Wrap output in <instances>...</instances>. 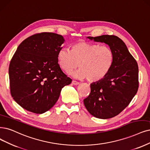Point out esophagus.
<instances>
[{
	"mask_svg": "<svg viewBox=\"0 0 150 150\" xmlns=\"http://www.w3.org/2000/svg\"><path fill=\"white\" fill-rule=\"evenodd\" d=\"M71 83L73 84V85H78L80 84V83L78 82V81H75V80H72Z\"/></svg>",
	"mask_w": 150,
	"mask_h": 150,
	"instance_id": "obj_1",
	"label": "esophagus"
}]
</instances>
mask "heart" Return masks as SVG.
I'll list each match as a JSON object with an SVG mask.
<instances>
[{
	"mask_svg": "<svg viewBox=\"0 0 150 150\" xmlns=\"http://www.w3.org/2000/svg\"><path fill=\"white\" fill-rule=\"evenodd\" d=\"M57 60L65 73L70 74L79 66L80 69L73 73V76L95 82L108 74L114 62V54L108 46L81 41L72 44L70 50L60 49Z\"/></svg>",
	"mask_w": 150,
	"mask_h": 150,
	"instance_id": "obj_1",
	"label": "heart"
}]
</instances>
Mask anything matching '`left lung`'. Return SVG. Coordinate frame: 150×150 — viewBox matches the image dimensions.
I'll return each mask as SVG.
<instances>
[{
	"instance_id": "1",
	"label": "left lung",
	"mask_w": 150,
	"mask_h": 150,
	"mask_svg": "<svg viewBox=\"0 0 150 150\" xmlns=\"http://www.w3.org/2000/svg\"><path fill=\"white\" fill-rule=\"evenodd\" d=\"M87 38L108 44L114 54V62L104 78L90 85L91 92L83 100L94 117L106 119L120 114L129 104L138 88V67L125 44L114 35Z\"/></svg>"
}]
</instances>
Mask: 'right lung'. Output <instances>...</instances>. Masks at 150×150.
Returning <instances> with one entry per match:
<instances>
[{"label":"right lung","instance_id":"1","mask_svg":"<svg viewBox=\"0 0 150 150\" xmlns=\"http://www.w3.org/2000/svg\"><path fill=\"white\" fill-rule=\"evenodd\" d=\"M65 40L53 33H41L22 41L10 61L11 95L21 107L42 114L56 103L62 88L71 79L61 70L57 52Z\"/></svg>","mask_w":150,"mask_h":150}]
</instances>
